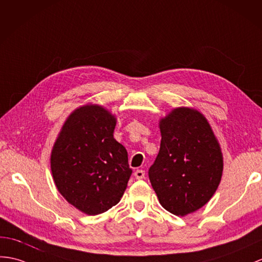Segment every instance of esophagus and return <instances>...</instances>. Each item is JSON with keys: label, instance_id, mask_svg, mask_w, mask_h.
Instances as JSON below:
<instances>
[{"label": "esophagus", "instance_id": "obj_1", "mask_svg": "<svg viewBox=\"0 0 262 262\" xmlns=\"http://www.w3.org/2000/svg\"><path fill=\"white\" fill-rule=\"evenodd\" d=\"M134 175H135V178L137 180H143L145 178V171H143V169H137Z\"/></svg>", "mask_w": 262, "mask_h": 262}]
</instances>
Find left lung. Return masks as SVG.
I'll return each instance as SVG.
<instances>
[{
  "mask_svg": "<svg viewBox=\"0 0 262 262\" xmlns=\"http://www.w3.org/2000/svg\"><path fill=\"white\" fill-rule=\"evenodd\" d=\"M161 147L148 175L161 205L184 216L209 202L220 184L223 155L204 115L191 107L160 119Z\"/></svg>",
  "mask_w": 262,
  "mask_h": 262,
  "instance_id": "left-lung-1",
  "label": "left lung"
}]
</instances>
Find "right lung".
I'll return each instance as SVG.
<instances>
[{
  "label": "right lung",
  "instance_id": "add662e5",
  "mask_svg": "<svg viewBox=\"0 0 262 262\" xmlns=\"http://www.w3.org/2000/svg\"><path fill=\"white\" fill-rule=\"evenodd\" d=\"M117 118L86 103L63 123L50 156L53 182L69 204L97 215L116 205L132 175L127 150L114 138Z\"/></svg>",
  "mask_w": 262,
  "mask_h": 262
}]
</instances>
